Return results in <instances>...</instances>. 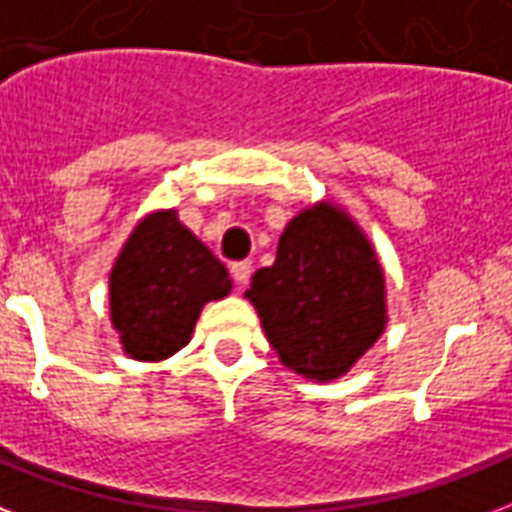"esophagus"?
Wrapping results in <instances>:
<instances>
[{
	"label": "esophagus",
	"mask_w": 512,
	"mask_h": 512,
	"mask_svg": "<svg viewBox=\"0 0 512 512\" xmlns=\"http://www.w3.org/2000/svg\"><path fill=\"white\" fill-rule=\"evenodd\" d=\"M231 273H233V279H236V284L244 287V284L249 281V276H252V263H249V260H239V263L231 265Z\"/></svg>",
	"instance_id": "34e87169"
}]
</instances>
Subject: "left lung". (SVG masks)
<instances>
[{"label": "left lung", "instance_id": "left-lung-1", "mask_svg": "<svg viewBox=\"0 0 512 512\" xmlns=\"http://www.w3.org/2000/svg\"><path fill=\"white\" fill-rule=\"evenodd\" d=\"M279 358L311 380L348 372L385 329V276L372 244L332 204L305 209L281 233L276 263L247 289Z\"/></svg>", "mask_w": 512, "mask_h": 512}]
</instances>
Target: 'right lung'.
Here are the masks:
<instances>
[{"label":"right lung","mask_w":512,"mask_h":512,"mask_svg":"<svg viewBox=\"0 0 512 512\" xmlns=\"http://www.w3.org/2000/svg\"><path fill=\"white\" fill-rule=\"evenodd\" d=\"M108 287L124 350L138 361H162L188 345L204 303L228 295L233 281L175 209H167L132 231Z\"/></svg>","instance_id":"obj_1"}]
</instances>
